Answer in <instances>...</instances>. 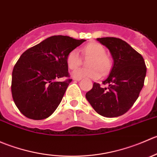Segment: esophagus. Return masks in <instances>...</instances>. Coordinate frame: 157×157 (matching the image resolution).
Instances as JSON below:
<instances>
[{
	"instance_id": "1",
	"label": "esophagus",
	"mask_w": 157,
	"mask_h": 157,
	"mask_svg": "<svg viewBox=\"0 0 157 157\" xmlns=\"http://www.w3.org/2000/svg\"><path fill=\"white\" fill-rule=\"evenodd\" d=\"M81 80V78H76V77H74V80H77V81H79V80Z\"/></svg>"
}]
</instances>
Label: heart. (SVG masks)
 Instances as JSON below:
<instances>
[{"instance_id": "b5f03b06", "label": "heart", "mask_w": 157, "mask_h": 157, "mask_svg": "<svg viewBox=\"0 0 157 157\" xmlns=\"http://www.w3.org/2000/svg\"><path fill=\"white\" fill-rule=\"evenodd\" d=\"M82 53L86 57H92L89 61V68H77L82 62L80 53L77 49L70 51L66 56V64L69 69H75L72 75L76 78L90 77L93 79L99 78L101 71L102 74L109 72L112 67V61L106 55V50L103 45L97 42H90L83 47Z\"/></svg>"}]
</instances>
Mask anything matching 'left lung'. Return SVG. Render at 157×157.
Returning <instances> with one entry per match:
<instances>
[{
    "label": "left lung",
    "instance_id": "1",
    "mask_svg": "<svg viewBox=\"0 0 157 157\" xmlns=\"http://www.w3.org/2000/svg\"><path fill=\"white\" fill-rule=\"evenodd\" d=\"M109 49L114 60L110 74L101 86L93 83L86 98L100 115L114 118L124 115L133 106L144 84L147 67L140 54L122 39L115 37L98 38Z\"/></svg>",
    "mask_w": 157,
    "mask_h": 157
}]
</instances>
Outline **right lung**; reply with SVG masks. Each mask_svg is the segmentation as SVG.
<instances>
[{
  "instance_id": "right-lung-1",
  "label": "right lung",
  "mask_w": 157,
  "mask_h": 157,
  "mask_svg": "<svg viewBox=\"0 0 157 157\" xmlns=\"http://www.w3.org/2000/svg\"><path fill=\"white\" fill-rule=\"evenodd\" d=\"M85 41L53 36L22 54L13 70L11 93L23 115L33 120L45 119L58 108L72 81L66 56ZM62 77L67 79L56 80Z\"/></svg>"
}]
</instances>
